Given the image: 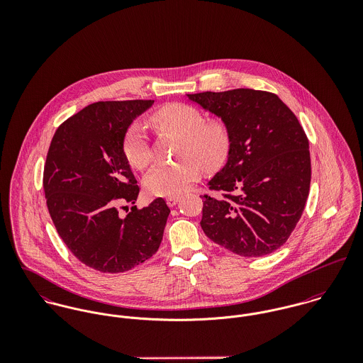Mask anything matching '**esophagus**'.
<instances>
[{
  "instance_id": "34e87169",
  "label": "esophagus",
  "mask_w": 363,
  "mask_h": 363,
  "mask_svg": "<svg viewBox=\"0 0 363 363\" xmlns=\"http://www.w3.org/2000/svg\"><path fill=\"white\" fill-rule=\"evenodd\" d=\"M166 203H167L169 207H174V206L179 203V197H176V196L167 197V199H166Z\"/></svg>"
}]
</instances>
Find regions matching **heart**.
Listing matches in <instances>:
<instances>
[{"instance_id": "heart-1", "label": "heart", "mask_w": 363, "mask_h": 363, "mask_svg": "<svg viewBox=\"0 0 363 363\" xmlns=\"http://www.w3.org/2000/svg\"><path fill=\"white\" fill-rule=\"evenodd\" d=\"M151 123L160 135L182 138L174 163H159L147 174V191L156 197H173L186 191L201 176V166L211 172L222 167L230 152V131L220 118H208L191 104H169L157 108ZM123 152L135 169L151 164L154 151L145 130L131 124L123 138Z\"/></svg>"}]
</instances>
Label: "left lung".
<instances>
[{
    "instance_id": "1",
    "label": "left lung",
    "mask_w": 363,
    "mask_h": 363,
    "mask_svg": "<svg viewBox=\"0 0 363 363\" xmlns=\"http://www.w3.org/2000/svg\"><path fill=\"white\" fill-rule=\"evenodd\" d=\"M230 131L225 167L208 183L201 228L216 245L243 257L279 249L299 222L311 179L309 140L275 94L232 89L189 95Z\"/></svg>"
}]
</instances>
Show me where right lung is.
I'll list each match as a JSON object with an SVG mask.
<instances>
[{
    "label": "right lung",
    "mask_w": 363,
    "mask_h": 363,
    "mask_svg": "<svg viewBox=\"0 0 363 363\" xmlns=\"http://www.w3.org/2000/svg\"><path fill=\"white\" fill-rule=\"evenodd\" d=\"M152 104H89L57 128L48 152L43 187L57 233L77 259L101 272L118 274L143 264L163 238L170 213L163 199L120 213L140 193L123 138Z\"/></svg>",
    "instance_id": "obj_1"
}]
</instances>
